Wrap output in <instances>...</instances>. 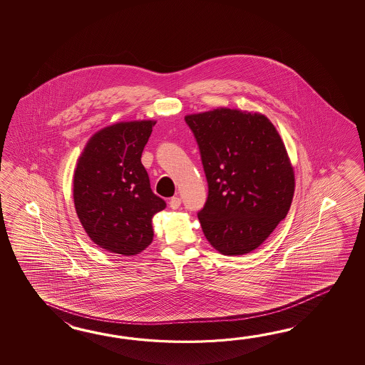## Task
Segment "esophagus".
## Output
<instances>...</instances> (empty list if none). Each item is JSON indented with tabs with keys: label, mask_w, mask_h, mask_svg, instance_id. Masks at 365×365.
I'll return each mask as SVG.
<instances>
[{
	"label": "esophagus",
	"mask_w": 365,
	"mask_h": 365,
	"mask_svg": "<svg viewBox=\"0 0 365 365\" xmlns=\"http://www.w3.org/2000/svg\"><path fill=\"white\" fill-rule=\"evenodd\" d=\"M180 205H181V200L179 197H172L170 200V207L173 210L179 209Z\"/></svg>",
	"instance_id": "34e87169"
}]
</instances>
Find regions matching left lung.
I'll return each instance as SVG.
<instances>
[{
	"label": "left lung",
	"instance_id": "obj_1",
	"mask_svg": "<svg viewBox=\"0 0 365 365\" xmlns=\"http://www.w3.org/2000/svg\"><path fill=\"white\" fill-rule=\"evenodd\" d=\"M201 153L209 195L202 231L225 256L264 242L287 217L295 173L272 121L261 113L217 108L185 116Z\"/></svg>",
	"mask_w": 365,
	"mask_h": 365
}]
</instances>
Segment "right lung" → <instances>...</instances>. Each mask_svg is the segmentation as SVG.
<instances>
[{
    "label": "right lung",
    "instance_id": "right-lung-1",
    "mask_svg": "<svg viewBox=\"0 0 365 365\" xmlns=\"http://www.w3.org/2000/svg\"><path fill=\"white\" fill-rule=\"evenodd\" d=\"M155 123L107 126L78 158L73 197L79 222L96 245L112 253L135 256L148 248L154 237L151 219L165 209L140 163Z\"/></svg>",
    "mask_w": 365,
    "mask_h": 365
}]
</instances>
